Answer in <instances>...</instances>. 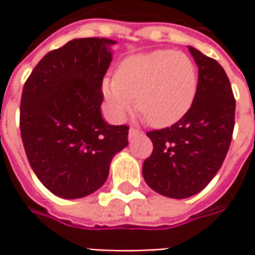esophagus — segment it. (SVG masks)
I'll return each instance as SVG.
<instances>
[{"label":"esophagus","instance_id":"esophagus-1","mask_svg":"<svg viewBox=\"0 0 255 255\" xmlns=\"http://www.w3.org/2000/svg\"><path fill=\"white\" fill-rule=\"evenodd\" d=\"M143 132L140 130H137V129H129V140H132L133 137H136V136H142Z\"/></svg>","mask_w":255,"mask_h":255}]
</instances>
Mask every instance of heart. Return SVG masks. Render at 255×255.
I'll return each instance as SVG.
<instances>
[{"label": "heart", "instance_id": "obj_1", "mask_svg": "<svg viewBox=\"0 0 255 255\" xmlns=\"http://www.w3.org/2000/svg\"><path fill=\"white\" fill-rule=\"evenodd\" d=\"M103 95L111 113L121 121L136 108L156 128L179 122L190 111L197 92V74L189 56L162 49L129 56L115 78L103 79Z\"/></svg>", "mask_w": 255, "mask_h": 255}]
</instances>
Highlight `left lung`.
I'll use <instances>...</instances> for the list:
<instances>
[{
  "mask_svg": "<svg viewBox=\"0 0 255 255\" xmlns=\"http://www.w3.org/2000/svg\"><path fill=\"white\" fill-rule=\"evenodd\" d=\"M199 66L190 111L170 128L147 132L153 152L143 163V179L156 193L187 199L216 176L230 147L236 101L221 65L189 46Z\"/></svg>",
  "mask_w": 255,
  "mask_h": 255,
  "instance_id": "left-lung-1",
  "label": "left lung"
}]
</instances>
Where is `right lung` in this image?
<instances>
[{"label": "right lung", "instance_id": "1", "mask_svg": "<svg viewBox=\"0 0 255 255\" xmlns=\"http://www.w3.org/2000/svg\"><path fill=\"white\" fill-rule=\"evenodd\" d=\"M116 41L78 38L46 54L26 79L19 126L25 153L55 196L81 199L102 187L129 128L102 118V81Z\"/></svg>", "mask_w": 255, "mask_h": 255}]
</instances>
